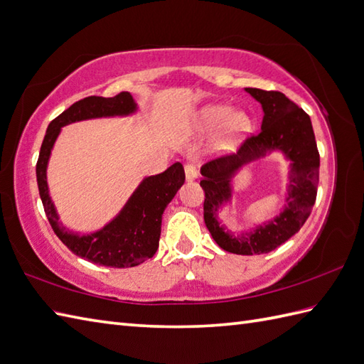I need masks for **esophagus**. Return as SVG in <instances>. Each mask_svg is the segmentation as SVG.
Listing matches in <instances>:
<instances>
[{
  "label": "esophagus",
  "mask_w": 364,
  "mask_h": 364,
  "mask_svg": "<svg viewBox=\"0 0 364 364\" xmlns=\"http://www.w3.org/2000/svg\"><path fill=\"white\" fill-rule=\"evenodd\" d=\"M184 173H186V180H188V181L198 178V168H197V166H193V164H186L184 166Z\"/></svg>",
  "instance_id": "34e87169"
}]
</instances>
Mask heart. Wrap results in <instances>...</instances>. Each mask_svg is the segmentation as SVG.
<instances>
[{"label": "heart", "instance_id": "heart-1", "mask_svg": "<svg viewBox=\"0 0 364 364\" xmlns=\"http://www.w3.org/2000/svg\"><path fill=\"white\" fill-rule=\"evenodd\" d=\"M225 122V142L237 141L243 133L250 130L248 116L242 112H231V108L222 104H210L203 107L197 114V127L203 132H213Z\"/></svg>", "mask_w": 364, "mask_h": 364}]
</instances>
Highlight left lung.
Segmentation results:
<instances>
[{
    "instance_id": "8db88e82",
    "label": "left lung",
    "mask_w": 364,
    "mask_h": 364,
    "mask_svg": "<svg viewBox=\"0 0 364 364\" xmlns=\"http://www.w3.org/2000/svg\"><path fill=\"white\" fill-rule=\"evenodd\" d=\"M264 109L260 133L245 141L237 154L215 158L201 167L205 223L222 250L234 255H265L289 240L306 223L315 205L319 154L309 114L279 91L245 88ZM272 151L291 161L287 205L272 221L247 233L232 235L218 222V209L232 198V178L243 166Z\"/></svg>"
}]
</instances>
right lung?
<instances>
[{
	"instance_id": "obj_1",
	"label": "right lung",
	"mask_w": 364,
	"mask_h": 364,
	"mask_svg": "<svg viewBox=\"0 0 364 364\" xmlns=\"http://www.w3.org/2000/svg\"><path fill=\"white\" fill-rule=\"evenodd\" d=\"M136 109L138 104L130 92H119L114 97L90 96L79 100L49 124L37 161L40 198L57 237L75 256L104 267L129 268L154 257L161 235L164 209L186 180L183 164L175 163L163 173L146 176L112 222L96 232L80 235L68 231L58 222V214L49 197L46 181L48 161L62 127L96 117L130 116L136 113Z\"/></svg>"
}]
</instances>
